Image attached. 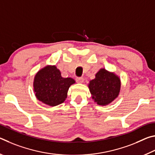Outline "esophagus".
<instances>
[{"label": "esophagus", "mask_w": 155, "mask_h": 155, "mask_svg": "<svg viewBox=\"0 0 155 155\" xmlns=\"http://www.w3.org/2000/svg\"><path fill=\"white\" fill-rule=\"evenodd\" d=\"M76 81H77V82L78 83H83L84 81V78L82 77H78V78H77Z\"/></svg>", "instance_id": "1"}]
</instances>
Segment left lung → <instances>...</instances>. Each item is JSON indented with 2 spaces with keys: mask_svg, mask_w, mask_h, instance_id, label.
I'll return each mask as SVG.
<instances>
[{
  "mask_svg": "<svg viewBox=\"0 0 155 155\" xmlns=\"http://www.w3.org/2000/svg\"><path fill=\"white\" fill-rule=\"evenodd\" d=\"M88 87L93 101L100 106H106L118 97L121 81L115 72L101 68L95 78L90 81Z\"/></svg>",
  "mask_w": 155,
  "mask_h": 155,
  "instance_id": "obj_1",
  "label": "left lung"
}]
</instances>
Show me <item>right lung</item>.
I'll use <instances>...</instances> for the list:
<instances>
[{"instance_id": "1", "label": "right lung", "mask_w": 155, "mask_h": 155, "mask_svg": "<svg viewBox=\"0 0 155 155\" xmlns=\"http://www.w3.org/2000/svg\"><path fill=\"white\" fill-rule=\"evenodd\" d=\"M75 83L72 78L62 77L56 65H47L35 75L33 91L38 101L54 107L64 103L70 85Z\"/></svg>"}]
</instances>
